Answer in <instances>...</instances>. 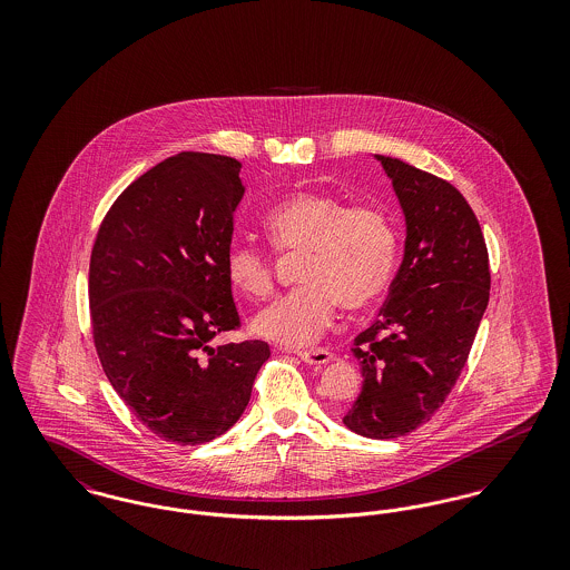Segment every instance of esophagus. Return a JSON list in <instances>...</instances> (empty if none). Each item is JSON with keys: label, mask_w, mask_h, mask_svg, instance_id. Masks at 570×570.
Wrapping results in <instances>:
<instances>
[{"label": "esophagus", "mask_w": 570, "mask_h": 570, "mask_svg": "<svg viewBox=\"0 0 570 570\" xmlns=\"http://www.w3.org/2000/svg\"><path fill=\"white\" fill-rule=\"evenodd\" d=\"M298 358L307 365H316V367H323L326 363L333 361V353H328L325 348H314V351H301Z\"/></svg>", "instance_id": "34e87169"}]
</instances>
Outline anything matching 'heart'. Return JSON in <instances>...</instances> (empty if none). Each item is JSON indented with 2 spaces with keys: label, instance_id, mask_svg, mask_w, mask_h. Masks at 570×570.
<instances>
[{
  "label": "heart",
  "instance_id": "b5f03b06",
  "mask_svg": "<svg viewBox=\"0 0 570 570\" xmlns=\"http://www.w3.org/2000/svg\"><path fill=\"white\" fill-rule=\"evenodd\" d=\"M263 230L279 254L301 252L297 291L252 318L254 335L284 348L314 344L337 303L363 312L386 295L397 267V230L374 205H354L326 191H295L275 203ZM228 284L244 297L272 293V258L256 245L233 242L224 256Z\"/></svg>",
  "mask_w": 570,
  "mask_h": 570
}]
</instances>
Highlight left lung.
<instances>
[{"mask_svg": "<svg viewBox=\"0 0 570 570\" xmlns=\"http://www.w3.org/2000/svg\"><path fill=\"white\" fill-rule=\"evenodd\" d=\"M406 222L402 265L379 321L356 335L363 386L344 425L391 440L432 419L460 379L489 303V258L479 219L449 181L374 156Z\"/></svg>", "mask_w": 570, "mask_h": 570, "instance_id": "obj_1", "label": "left lung"}]
</instances>
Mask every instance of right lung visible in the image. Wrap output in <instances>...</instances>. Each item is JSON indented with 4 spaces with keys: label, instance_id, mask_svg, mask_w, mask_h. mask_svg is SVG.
Segmentation results:
<instances>
[{
    "label": "right lung",
    "instance_id": "obj_1",
    "mask_svg": "<svg viewBox=\"0 0 570 570\" xmlns=\"http://www.w3.org/2000/svg\"><path fill=\"white\" fill-rule=\"evenodd\" d=\"M235 158L181 151L112 203L89 265L94 342L117 395L175 444L228 432L252 395L269 344L214 348L239 325L224 256L244 198Z\"/></svg>",
    "mask_w": 570,
    "mask_h": 570
}]
</instances>
